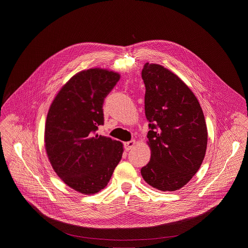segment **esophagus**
Segmentation results:
<instances>
[{
    "instance_id": "1",
    "label": "esophagus",
    "mask_w": 248,
    "mask_h": 248,
    "mask_svg": "<svg viewBox=\"0 0 248 248\" xmlns=\"http://www.w3.org/2000/svg\"><path fill=\"white\" fill-rule=\"evenodd\" d=\"M135 144H136V141L135 140H130V141H127V142H124V149L126 150V151H128V150H130V149H132L134 146H135Z\"/></svg>"
}]
</instances>
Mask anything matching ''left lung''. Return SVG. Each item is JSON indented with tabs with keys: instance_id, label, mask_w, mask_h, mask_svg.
I'll return each mask as SVG.
<instances>
[{
	"instance_id": "8db88e82",
	"label": "left lung",
	"mask_w": 248,
	"mask_h": 248,
	"mask_svg": "<svg viewBox=\"0 0 248 248\" xmlns=\"http://www.w3.org/2000/svg\"><path fill=\"white\" fill-rule=\"evenodd\" d=\"M141 75L151 150L141 175L161 191L178 190L193 178L204 160L208 141L204 114L194 93L170 69L146 62Z\"/></svg>"
}]
</instances>
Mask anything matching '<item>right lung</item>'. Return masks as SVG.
Returning <instances> with one entry per match:
<instances>
[{"label":"right lung","mask_w":248,"mask_h":248,"mask_svg":"<svg viewBox=\"0 0 248 248\" xmlns=\"http://www.w3.org/2000/svg\"><path fill=\"white\" fill-rule=\"evenodd\" d=\"M121 75L84 69L54 98L46 119L44 145L59 178L76 191L92 195L107 186L124 153L121 141L95 134L104 124L103 103Z\"/></svg>","instance_id":"1"}]
</instances>
